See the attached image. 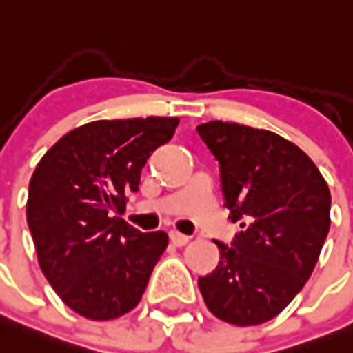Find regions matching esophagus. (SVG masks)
<instances>
[{"label":"esophagus","instance_id":"esophagus-1","mask_svg":"<svg viewBox=\"0 0 353 353\" xmlns=\"http://www.w3.org/2000/svg\"><path fill=\"white\" fill-rule=\"evenodd\" d=\"M169 239H171V243H173V245H176V247H184V245H188V243H190V237L184 236V234H180V232H176V230L169 232Z\"/></svg>","mask_w":353,"mask_h":353}]
</instances>
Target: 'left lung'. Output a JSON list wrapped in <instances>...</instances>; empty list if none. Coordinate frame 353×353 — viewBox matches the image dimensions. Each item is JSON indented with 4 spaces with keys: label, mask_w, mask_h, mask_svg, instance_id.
Returning a JSON list of instances; mask_svg holds the SVG:
<instances>
[{
    "label": "left lung",
    "mask_w": 353,
    "mask_h": 353,
    "mask_svg": "<svg viewBox=\"0 0 353 353\" xmlns=\"http://www.w3.org/2000/svg\"><path fill=\"white\" fill-rule=\"evenodd\" d=\"M196 132L221 171L230 219L243 230L219 247V265L199 278L208 310L234 326L274 319L300 293L330 232L332 195L302 149L278 134L210 121Z\"/></svg>",
    "instance_id": "1"
}]
</instances>
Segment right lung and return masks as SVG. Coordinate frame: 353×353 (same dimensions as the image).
Segmentation results:
<instances>
[{"instance_id":"right-lung-1","label":"right lung","mask_w":353,"mask_h":353,"mask_svg":"<svg viewBox=\"0 0 353 353\" xmlns=\"http://www.w3.org/2000/svg\"><path fill=\"white\" fill-rule=\"evenodd\" d=\"M179 117L86 123L54 143L29 182L27 225L38 263L62 302L92 321L134 310L168 247L114 214L136 193L151 152L173 138Z\"/></svg>"}]
</instances>
